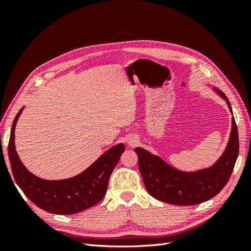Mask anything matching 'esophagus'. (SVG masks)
Instances as JSON below:
<instances>
[{
    "instance_id": "esophagus-1",
    "label": "esophagus",
    "mask_w": 251,
    "mask_h": 251,
    "mask_svg": "<svg viewBox=\"0 0 251 251\" xmlns=\"http://www.w3.org/2000/svg\"><path fill=\"white\" fill-rule=\"evenodd\" d=\"M136 143H137V140H136V138H131L130 140H128V144H130V146H136Z\"/></svg>"
}]
</instances>
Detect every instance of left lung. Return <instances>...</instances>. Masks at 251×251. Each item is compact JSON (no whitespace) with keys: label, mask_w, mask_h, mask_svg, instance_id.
I'll return each mask as SVG.
<instances>
[{"label":"left lung","mask_w":251,"mask_h":251,"mask_svg":"<svg viewBox=\"0 0 251 251\" xmlns=\"http://www.w3.org/2000/svg\"><path fill=\"white\" fill-rule=\"evenodd\" d=\"M216 92L230 103L219 89ZM228 144L219 160L208 169L194 173L181 172L172 168L161 158L151 155L141 148H136L138 166L144 185L155 199L174 205H195L211 199L222 191L228 182L239 155L238 127L232 117Z\"/></svg>","instance_id":"8db88e82"}]
</instances>
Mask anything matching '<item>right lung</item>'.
I'll use <instances>...</instances> for the list:
<instances>
[{"mask_svg": "<svg viewBox=\"0 0 251 251\" xmlns=\"http://www.w3.org/2000/svg\"><path fill=\"white\" fill-rule=\"evenodd\" d=\"M23 109L17 114L11 126L8 156L14 180L36 206L56 215H72L94 206L102 200L113 170L125 151V144L108 150L89 168L73 178L44 180L34 176L23 165L14 146V130Z\"/></svg>", "mask_w": 251, "mask_h": 251, "instance_id": "1", "label": "right lung"}]
</instances>
